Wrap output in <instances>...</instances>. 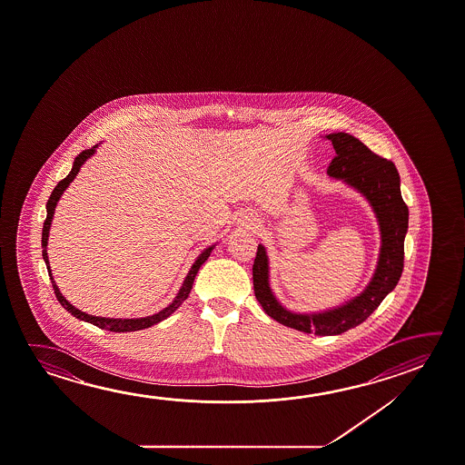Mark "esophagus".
<instances>
[{
  "label": "esophagus",
  "instance_id": "1",
  "mask_svg": "<svg viewBox=\"0 0 465 465\" xmlns=\"http://www.w3.org/2000/svg\"><path fill=\"white\" fill-rule=\"evenodd\" d=\"M240 225L243 227V229H256L258 227L259 219L258 215L254 213H243L240 215Z\"/></svg>",
  "mask_w": 465,
  "mask_h": 465
}]
</instances>
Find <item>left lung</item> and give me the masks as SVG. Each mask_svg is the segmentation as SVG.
<instances>
[{
    "label": "left lung",
    "instance_id": "obj_1",
    "mask_svg": "<svg viewBox=\"0 0 465 465\" xmlns=\"http://www.w3.org/2000/svg\"><path fill=\"white\" fill-rule=\"evenodd\" d=\"M335 157L328 175L355 188L373 207L380 223L381 252L373 279L358 297L322 312H293L279 303L269 285L266 248L259 244L252 264L254 295L272 320L306 334L337 335L355 328L381 305L389 292L396 289L402 275L403 240L409 229V207L401 194V176L391 160L371 153L349 133L328 134Z\"/></svg>",
    "mask_w": 465,
    "mask_h": 465
}]
</instances>
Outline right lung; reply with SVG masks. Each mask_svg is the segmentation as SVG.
<instances>
[{"label":"right lung","mask_w":465,"mask_h":465,"mask_svg":"<svg viewBox=\"0 0 465 465\" xmlns=\"http://www.w3.org/2000/svg\"><path fill=\"white\" fill-rule=\"evenodd\" d=\"M95 147L97 145H94L91 149H87V151H83V153L77 155L76 159H74V163H73V168H71V172H69L68 176L62 180L60 183L54 186V190L52 191V194H50V198H48V203H46V219L44 222V230H42V256L45 259L46 269H48V275H50V279H52V285H54V295L58 298V302L62 303L63 308L66 310V312H71L74 318L77 320L85 321V322H91L94 326H97L100 329H107V331H112V332H133V331H141V329L151 328L153 324H157L160 321L167 320L168 316L172 314V312H176V308L183 303L184 300L188 298L190 295L191 289H193V282H194V277L198 274L199 267L203 266L204 262H206L207 258L211 256V252L213 250V246H209L207 250L201 252L199 254L198 259L194 261V264L191 266L190 272L186 275V279H184L183 285H182V289L180 292L176 293L175 300L172 302V305H168L167 308H163L162 312H155L153 316H145V318H134V320H114V318H102V316H92V314H87V312H81V310H77L74 306L69 303L66 298L63 297L62 292L58 289V285L54 283V277H52V271H50V262H48V254H46V244H48V233H50V225H52V219H54V207H56V203L60 201L62 198L63 193L64 190L68 188L69 183L76 178L77 173H79V170L81 167L84 165L85 160L89 159L91 155H94L95 153Z\"/></svg>","instance_id":"obj_1"}]
</instances>
